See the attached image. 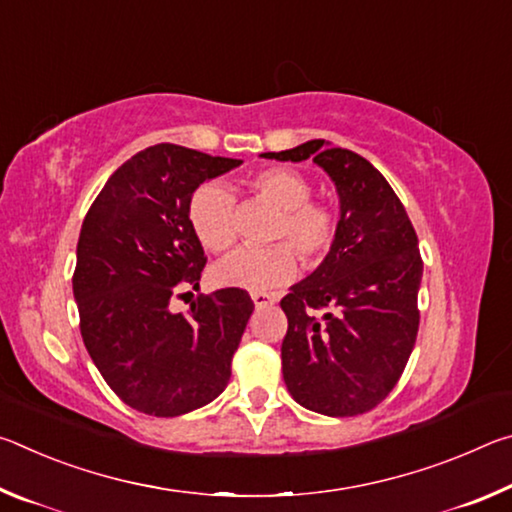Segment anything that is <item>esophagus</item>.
Wrapping results in <instances>:
<instances>
[{"instance_id":"34e87169","label":"esophagus","mask_w":512,"mask_h":512,"mask_svg":"<svg viewBox=\"0 0 512 512\" xmlns=\"http://www.w3.org/2000/svg\"><path fill=\"white\" fill-rule=\"evenodd\" d=\"M250 298H253L255 307H266V305H273V302H275L273 293H264V291H253V293H250Z\"/></svg>"}]
</instances>
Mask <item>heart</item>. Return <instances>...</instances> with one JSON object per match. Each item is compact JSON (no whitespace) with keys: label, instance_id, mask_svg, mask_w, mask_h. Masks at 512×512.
<instances>
[{"label":"heart","instance_id":"b5f03b06","mask_svg":"<svg viewBox=\"0 0 512 512\" xmlns=\"http://www.w3.org/2000/svg\"><path fill=\"white\" fill-rule=\"evenodd\" d=\"M253 192L280 207L268 239L277 244L264 248H239L212 268V277L221 287L264 291L289 282L296 275L298 259L305 268H318L339 239V212L325 201L311 198L309 178L291 167H266L250 176ZM187 219L196 239L223 253L237 241V201L221 183L201 185L189 198Z\"/></svg>","mask_w":512,"mask_h":512}]
</instances>
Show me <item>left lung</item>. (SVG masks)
I'll return each mask as SVG.
<instances>
[{
  "label": "left lung",
  "instance_id": "8db88e82",
  "mask_svg": "<svg viewBox=\"0 0 512 512\" xmlns=\"http://www.w3.org/2000/svg\"><path fill=\"white\" fill-rule=\"evenodd\" d=\"M264 158H314L339 189V239L282 298V375L309 411L352 418L393 391L418 336V235L388 180L359 153L311 140Z\"/></svg>",
  "mask_w": 512,
  "mask_h": 512
}]
</instances>
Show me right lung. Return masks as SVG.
I'll return each mask as SVG.
<instances>
[{
	"mask_svg": "<svg viewBox=\"0 0 512 512\" xmlns=\"http://www.w3.org/2000/svg\"><path fill=\"white\" fill-rule=\"evenodd\" d=\"M241 160L155 144L112 173L83 219L74 268L81 336L106 384L131 409L176 418L228 386L253 300L244 289L198 293L207 257L187 219L205 180Z\"/></svg>",
	"mask_w": 512,
	"mask_h": 512,
	"instance_id": "add662e5",
	"label": "right lung"
}]
</instances>
